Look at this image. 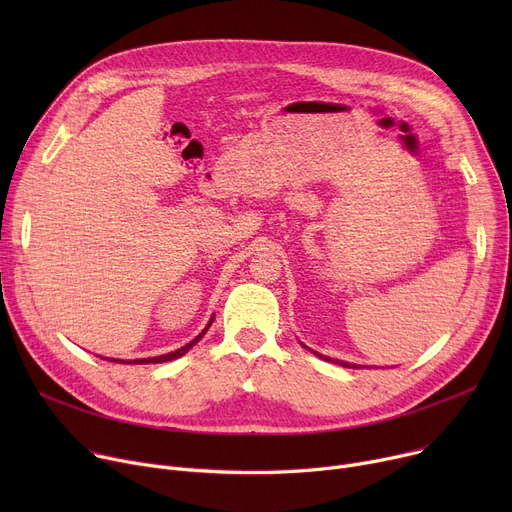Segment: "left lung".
Returning <instances> with one entry per match:
<instances>
[{
	"label": "left lung",
	"mask_w": 512,
	"mask_h": 512,
	"mask_svg": "<svg viewBox=\"0 0 512 512\" xmlns=\"http://www.w3.org/2000/svg\"><path fill=\"white\" fill-rule=\"evenodd\" d=\"M317 357H321V355H317ZM321 359H326V361H332V359H328V357H321ZM336 365H342V367H353V369H361L359 365H353V363H344V361H334Z\"/></svg>",
	"instance_id": "1"
}]
</instances>
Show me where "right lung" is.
<instances>
[{"label":"right lung","instance_id":"add662e5","mask_svg":"<svg viewBox=\"0 0 512 512\" xmlns=\"http://www.w3.org/2000/svg\"><path fill=\"white\" fill-rule=\"evenodd\" d=\"M213 321V319H211ZM211 321L207 324V328L193 340V342H188L186 346H182V348H178V351H174V353H168V355H159V357H149V359H134V361H120V359H107V361H114V363H124V365H147V363H164V361H172V359H178V357H182L184 353H188L191 351V348L205 336V332L209 330V326H211Z\"/></svg>","mask_w":512,"mask_h":512}]
</instances>
